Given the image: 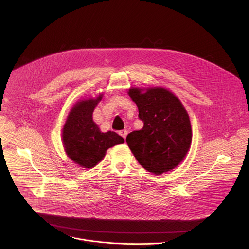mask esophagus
<instances>
[{
    "mask_svg": "<svg viewBox=\"0 0 249 249\" xmlns=\"http://www.w3.org/2000/svg\"><path fill=\"white\" fill-rule=\"evenodd\" d=\"M127 134H128V132H127L126 130H122V131H120V132H119V135H121V136L123 137V139H124V140L126 139Z\"/></svg>",
    "mask_w": 249,
    "mask_h": 249,
    "instance_id": "1",
    "label": "esophagus"
}]
</instances>
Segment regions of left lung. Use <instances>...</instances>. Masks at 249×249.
Here are the masks:
<instances>
[{
    "instance_id": "8db88e82",
    "label": "left lung",
    "mask_w": 249,
    "mask_h": 249,
    "mask_svg": "<svg viewBox=\"0 0 249 249\" xmlns=\"http://www.w3.org/2000/svg\"><path fill=\"white\" fill-rule=\"evenodd\" d=\"M129 96L139 108L143 127L128 134L126 142L142 166L160 175L184 159L192 142L189 115L172 93L164 88L129 90Z\"/></svg>"
}]
</instances>
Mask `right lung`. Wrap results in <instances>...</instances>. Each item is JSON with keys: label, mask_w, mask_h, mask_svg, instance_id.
<instances>
[{"label": "right lung", "mask_w": 249, "mask_h": 249, "mask_svg": "<svg viewBox=\"0 0 249 249\" xmlns=\"http://www.w3.org/2000/svg\"><path fill=\"white\" fill-rule=\"evenodd\" d=\"M102 96L96 100L81 101L70 111L62 130L66 154L83 168H92L105 156L106 151L124 142L115 132H101L93 121V111Z\"/></svg>", "instance_id": "1"}]
</instances>
